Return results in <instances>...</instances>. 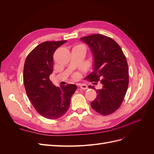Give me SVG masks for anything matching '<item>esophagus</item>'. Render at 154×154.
Masks as SVG:
<instances>
[{
  "label": "esophagus",
  "mask_w": 154,
  "mask_h": 154,
  "mask_svg": "<svg viewBox=\"0 0 154 154\" xmlns=\"http://www.w3.org/2000/svg\"><path fill=\"white\" fill-rule=\"evenodd\" d=\"M80 87L82 90H87L88 88L87 85L86 84H83H83H80Z\"/></svg>",
  "instance_id": "obj_1"
}]
</instances>
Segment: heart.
<instances>
[{"mask_svg":"<svg viewBox=\"0 0 154 154\" xmlns=\"http://www.w3.org/2000/svg\"><path fill=\"white\" fill-rule=\"evenodd\" d=\"M74 78L75 79H78L79 78V76H80V75H79V73H75L74 74Z\"/></svg>","mask_w":154,"mask_h":154,"instance_id":"b5f03b06","label":"heart"}]
</instances>
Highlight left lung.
Wrapping results in <instances>:
<instances>
[{
  "label": "left lung",
  "mask_w": 154,
  "mask_h": 154,
  "mask_svg": "<svg viewBox=\"0 0 154 154\" xmlns=\"http://www.w3.org/2000/svg\"><path fill=\"white\" fill-rule=\"evenodd\" d=\"M80 40L88 45L94 58L93 71L86 78L102 85L96 90L97 96L91 105L101 115L112 114L122 105L128 88L127 59L118 44L110 37L94 34ZM88 87L96 90L94 86Z\"/></svg>",
  "instance_id": "1"
}]
</instances>
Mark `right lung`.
<instances>
[{
    "mask_svg": "<svg viewBox=\"0 0 154 154\" xmlns=\"http://www.w3.org/2000/svg\"><path fill=\"white\" fill-rule=\"evenodd\" d=\"M66 40L44 42L27 55L23 80L26 94L36 111L44 118L57 119L68 110L77 86L54 85L49 80L53 72V54Z\"/></svg>",
    "mask_w": 154,
    "mask_h": 154,
    "instance_id": "obj_1",
    "label": "right lung"
}]
</instances>
